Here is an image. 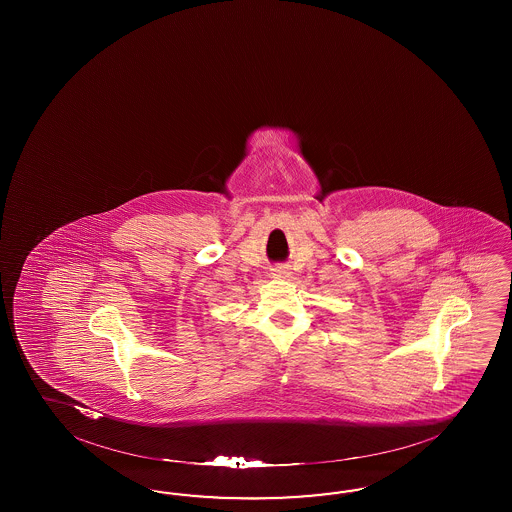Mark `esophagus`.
Instances as JSON below:
<instances>
[{
  "mask_svg": "<svg viewBox=\"0 0 512 512\" xmlns=\"http://www.w3.org/2000/svg\"><path fill=\"white\" fill-rule=\"evenodd\" d=\"M272 276H274V278H289V276H291V268L285 266V264L274 266V268H272Z\"/></svg>",
  "mask_w": 512,
  "mask_h": 512,
  "instance_id": "esophagus-1",
  "label": "esophagus"
}]
</instances>
